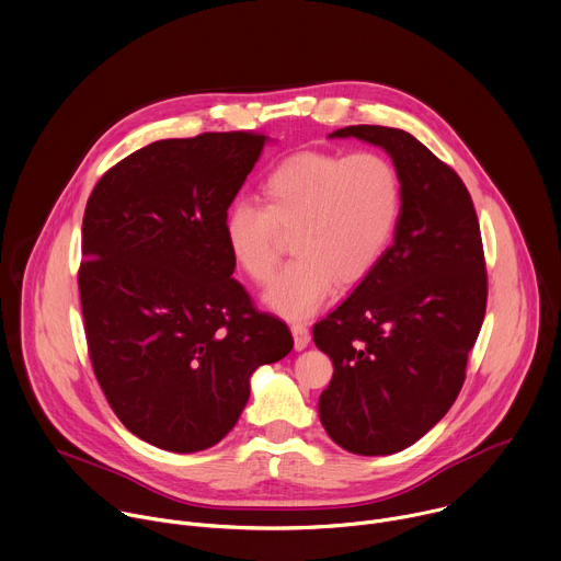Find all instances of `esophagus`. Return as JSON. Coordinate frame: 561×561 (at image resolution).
Instances as JSON below:
<instances>
[{
  "instance_id": "1",
  "label": "esophagus",
  "mask_w": 561,
  "mask_h": 561,
  "mask_svg": "<svg viewBox=\"0 0 561 561\" xmlns=\"http://www.w3.org/2000/svg\"><path fill=\"white\" fill-rule=\"evenodd\" d=\"M290 332H293V339H295V350L308 347V343H310V330H308L306 323H301V321L293 323V325H290Z\"/></svg>"
}]
</instances>
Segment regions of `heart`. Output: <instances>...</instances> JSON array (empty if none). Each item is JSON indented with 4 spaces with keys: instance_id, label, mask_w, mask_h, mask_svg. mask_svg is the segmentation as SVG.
Instances as JSON below:
<instances>
[{
    "instance_id": "obj_1",
    "label": "heart",
    "mask_w": 561,
    "mask_h": 561,
    "mask_svg": "<svg viewBox=\"0 0 561 561\" xmlns=\"http://www.w3.org/2000/svg\"><path fill=\"white\" fill-rule=\"evenodd\" d=\"M262 205L238 201L225 216V242L238 268L268 284L293 233L297 255L266 293L286 317L312 314L341 284H354L386 253L401 218V178L381 153L301 151L262 182Z\"/></svg>"
}]
</instances>
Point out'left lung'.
Returning a JSON list of instances; mask_svg holds the SVG:
<instances>
[{
    "mask_svg": "<svg viewBox=\"0 0 561 561\" xmlns=\"http://www.w3.org/2000/svg\"><path fill=\"white\" fill-rule=\"evenodd\" d=\"M330 138L383 147L401 178L392 247L312 328L334 365L323 430L345 451L386 456L423 438L462 390L486 310L480 225L460 175L412 134L350 125Z\"/></svg>",
    "mask_w": 561,
    "mask_h": 561,
    "instance_id": "obj_1",
    "label": "left lung"
}]
</instances>
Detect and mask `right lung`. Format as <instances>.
Instances as JSON below:
<instances>
[{"label": "right lung", "mask_w": 561, "mask_h": 561, "mask_svg": "<svg viewBox=\"0 0 561 561\" xmlns=\"http://www.w3.org/2000/svg\"><path fill=\"white\" fill-rule=\"evenodd\" d=\"M268 136L156 140L90 194L79 266L88 354L118 421L140 440L194 454L238 423L251 375L293 350L260 312L225 242V216Z\"/></svg>", "instance_id": "right-lung-1"}]
</instances>
